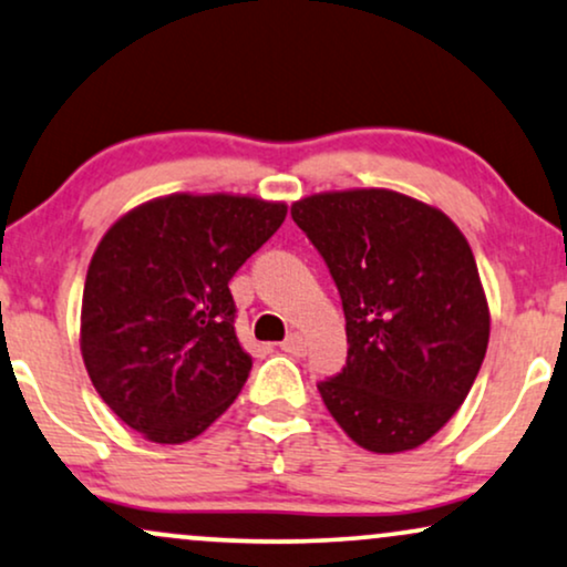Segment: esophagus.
Masks as SVG:
<instances>
[{"mask_svg":"<svg viewBox=\"0 0 567 567\" xmlns=\"http://www.w3.org/2000/svg\"><path fill=\"white\" fill-rule=\"evenodd\" d=\"M281 349H284V352L297 354V358H302L305 349H307V341H305L302 333H289V337H286V339L281 341Z\"/></svg>","mask_w":567,"mask_h":567,"instance_id":"1","label":"esophagus"}]
</instances>
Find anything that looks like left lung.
<instances>
[{"label":"left lung","instance_id":"left-lung-1","mask_svg":"<svg viewBox=\"0 0 567 567\" xmlns=\"http://www.w3.org/2000/svg\"><path fill=\"white\" fill-rule=\"evenodd\" d=\"M291 218L323 255L347 318V365L318 383L328 412L368 452L425 444L465 402L488 347L463 230L391 188L312 194Z\"/></svg>","mask_w":567,"mask_h":567}]
</instances>
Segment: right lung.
<instances>
[{
	"label": "right lung",
	"instance_id": "1",
	"mask_svg": "<svg viewBox=\"0 0 567 567\" xmlns=\"http://www.w3.org/2000/svg\"><path fill=\"white\" fill-rule=\"evenodd\" d=\"M286 209L249 194H167L102 236L83 286L81 354L128 429L184 444L239 396L251 358L236 337L228 281Z\"/></svg>",
	"mask_w": 567,
	"mask_h": 567
}]
</instances>
